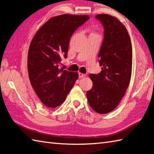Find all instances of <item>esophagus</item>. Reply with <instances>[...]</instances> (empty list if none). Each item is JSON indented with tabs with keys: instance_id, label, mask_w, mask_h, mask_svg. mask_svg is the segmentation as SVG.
<instances>
[{
	"instance_id": "esophagus-1",
	"label": "esophagus",
	"mask_w": 154,
	"mask_h": 154,
	"mask_svg": "<svg viewBox=\"0 0 154 154\" xmlns=\"http://www.w3.org/2000/svg\"><path fill=\"white\" fill-rule=\"evenodd\" d=\"M86 74H82V73H79V78L80 79H82V78H84V77H85L86 76Z\"/></svg>"
}]
</instances>
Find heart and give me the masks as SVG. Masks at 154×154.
<instances>
[{
    "label": "heart",
    "instance_id": "b5f03b06",
    "mask_svg": "<svg viewBox=\"0 0 154 154\" xmlns=\"http://www.w3.org/2000/svg\"><path fill=\"white\" fill-rule=\"evenodd\" d=\"M93 34H95V33H92Z\"/></svg>",
    "mask_w": 154,
    "mask_h": 154
}]
</instances>
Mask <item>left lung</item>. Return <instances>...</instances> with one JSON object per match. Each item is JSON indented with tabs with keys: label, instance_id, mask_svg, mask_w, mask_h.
Wrapping results in <instances>:
<instances>
[{
	"label": "left lung",
	"instance_id": "obj_1",
	"mask_svg": "<svg viewBox=\"0 0 154 154\" xmlns=\"http://www.w3.org/2000/svg\"><path fill=\"white\" fill-rule=\"evenodd\" d=\"M96 18L104 28V38L98 55L102 67L99 74L89 75L93 86L87 92V97L94 111L105 114L119 105L127 90L133 49L127 29L118 18L107 14H98Z\"/></svg>",
	"mask_w": 154,
	"mask_h": 154
}]
</instances>
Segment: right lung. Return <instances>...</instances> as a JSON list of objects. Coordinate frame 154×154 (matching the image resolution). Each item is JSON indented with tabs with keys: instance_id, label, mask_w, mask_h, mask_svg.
<instances>
[{
	"instance_id": "add662e5",
	"label": "right lung",
	"mask_w": 154,
	"mask_h": 154,
	"mask_svg": "<svg viewBox=\"0 0 154 154\" xmlns=\"http://www.w3.org/2000/svg\"><path fill=\"white\" fill-rule=\"evenodd\" d=\"M88 15L63 14L51 18L32 38L28 54V71L32 88L48 107L60 106L78 80L77 72L59 67L67 57L69 39Z\"/></svg>"
}]
</instances>
